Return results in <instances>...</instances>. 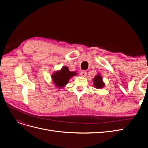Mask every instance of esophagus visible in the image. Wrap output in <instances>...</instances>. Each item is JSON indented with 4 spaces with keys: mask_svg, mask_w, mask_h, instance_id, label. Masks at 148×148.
Wrapping results in <instances>:
<instances>
[{
    "mask_svg": "<svg viewBox=\"0 0 148 148\" xmlns=\"http://www.w3.org/2000/svg\"><path fill=\"white\" fill-rule=\"evenodd\" d=\"M80 75L82 77H85V76L87 75V72L86 71H82V72L80 73Z\"/></svg>",
    "mask_w": 148,
    "mask_h": 148,
    "instance_id": "34e87169",
    "label": "esophagus"
}]
</instances>
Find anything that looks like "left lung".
<instances>
[{"mask_svg":"<svg viewBox=\"0 0 148 148\" xmlns=\"http://www.w3.org/2000/svg\"><path fill=\"white\" fill-rule=\"evenodd\" d=\"M93 82L94 87L96 88H102L105 86L104 82L103 81L102 76L99 73L95 76L93 79Z\"/></svg>","mask_w":148,"mask_h":148,"instance_id":"obj_1","label":"left lung"}]
</instances>
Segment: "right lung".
<instances>
[{"mask_svg": "<svg viewBox=\"0 0 148 148\" xmlns=\"http://www.w3.org/2000/svg\"><path fill=\"white\" fill-rule=\"evenodd\" d=\"M75 75H77L75 72H70L67 66H64L61 70L51 75V79L55 85L61 88L66 86L69 79Z\"/></svg>", "mask_w": 148, "mask_h": 148, "instance_id": "add662e5", "label": "right lung"}]
</instances>
